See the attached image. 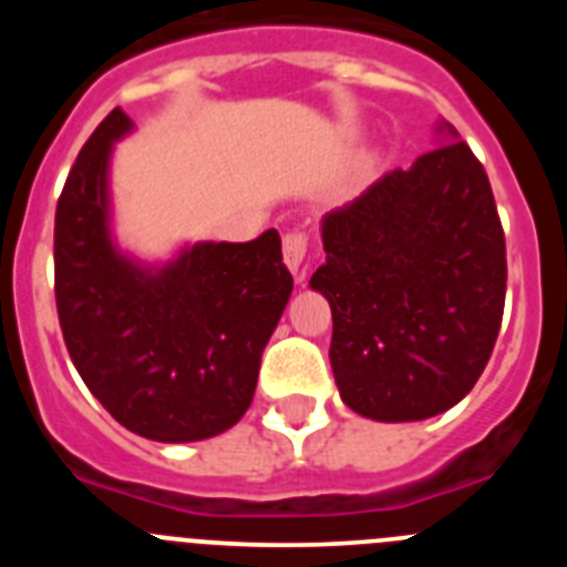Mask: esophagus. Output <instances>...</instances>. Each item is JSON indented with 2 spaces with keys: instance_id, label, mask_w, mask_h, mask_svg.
<instances>
[{
  "instance_id": "34e87169",
  "label": "esophagus",
  "mask_w": 567,
  "mask_h": 567,
  "mask_svg": "<svg viewBox=\"0 0 567 567\" xmlns=\"http://www.w3.org/2000/svg\"><path fill=\"white\" fill-rule=\"evenodd\" d=\"M307 249H309V235L307 233H287L284 235V264L298 275L300 264L307 258Z\"/></svg>"
}]
</instances>
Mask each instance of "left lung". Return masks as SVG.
<instances>
[{"label": "left lung", "instance_id": "8db88e82", "mask_svg": "<svg viewBox=\"0 0 567 567\" xmlns=\"http://www.w3.org/2000/svg\"><path fill=\"white\" fill-rule=\"evenodd\" d=\"M440 147L323 215L334 383L380 423L425 420L474 389L505 307V235L488 175L440 124Z\"/></svg>", "mask_w": 567, "mask_h": 567}]
</instances>
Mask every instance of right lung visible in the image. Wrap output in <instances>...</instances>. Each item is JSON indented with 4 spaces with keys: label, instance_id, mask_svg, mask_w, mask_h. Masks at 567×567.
Returning <instances> with one entry per match:
<instances>
[{
    "label": "right lung",
    "instance_id": "1",
    "mask_svg": "<svg viewBox=\"0 0 567 567\" xmlns=\"http://www.w3.org/2000/svg\"><path fill=\"white\" fill-rule=\"evenodd\" d=\"M124 110L93 130L56 204L53 260L64 343L93 398L124 429L193 443L244 417L260 354L292 295L278 229L247 244L202 240L147 267L110 235V155Z\"/></svg>",
    "mask_w": 567,
    "mask_h": 567
}]
</instances>
